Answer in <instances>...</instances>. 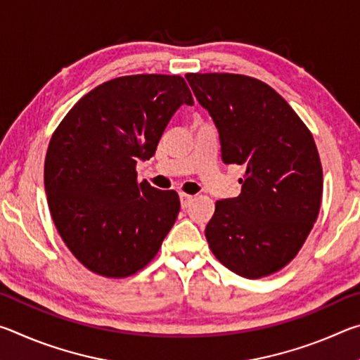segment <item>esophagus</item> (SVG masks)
Listing matches in <instances>:
<instances>
[{
  "label": "esophagus",
  "mask_w": 360,
  "mask_h": 360,
  "mask_svg": "<svg viewBox=\"0 0 360 360\" xmlns=\"http://www.w3.org/2000/svg\"><path fill=\"white\" fill-rule=\"evenodd\" d=\"M179 198H181V206H182V208H187V206L191 205V203H192V200H193L192 195L184 193V192H181V193H179Z\"/></svg>",
  "instance_id": "34e87169"
}]
</instances>
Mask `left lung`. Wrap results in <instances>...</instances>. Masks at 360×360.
<instances>
[{
  "label": "left lung",
  "instance_id": "8db88e82",
  "mask_svg": "<svg viewBox=\"0 0 360 360\" xmlns=\"http://www.w3.org/2000/svg\"><path fill=\"white\" fill-rule=\"evenodd\" d=\"M186 79L214 120L224 163L245 168L238 197L216 202L208 245L236 275H273L298 254L319 214L322 167L311 131L259 79L230 72Z\"/></svg>",
  "mask_w": 360,
  "mask_h": 360
}]
</instances>
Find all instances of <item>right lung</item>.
Wrapping results in <instances>:
<instances>
[{
	"mask_svg": "<svg viewBox=\"0 0 360 360\" xmlns=\"http://www.w3.org/2000/svg\"><path fill=\"white\" fill-rule=\"evenodd\" d=\"M181 105V76H122L84 95L49 143V210L72 255L106 278L135 275L155 257L178 217L179 197L136 179Z\"/></svg>",
	"mask_w": 360,
	"mask_h": 360,
	"instance_id": "right-lung-1",
	"label": "right lung"
}]
</instances>
